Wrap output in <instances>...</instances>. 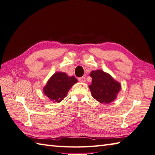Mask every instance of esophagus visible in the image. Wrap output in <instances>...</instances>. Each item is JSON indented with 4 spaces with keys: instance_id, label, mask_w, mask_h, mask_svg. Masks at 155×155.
<instances>
[{
    "instance_id": "obj_1",
    "label": "esophagus",
    "mask_w": 155,
    "mask_h": 155,
    "mask_svg": "<svg viewBox=\"0 0 155 155\" xmlns=\"http://www.w3.org/2000/svg\"><path fill=\"white\" fill-rule=\"evenodd\" d=\"M78 80L80 81V82L85 83V76H83V77H81V78H78Z\"/></svg>"
}]
</instances>
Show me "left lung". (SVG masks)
Here are the masks:
<instances>
[{"instance_id": "1", "label": "left lung", "mask_w": 155, "mask_h": 155, "mask_svg": "<svg viewBox=\"0 0 155 155\" xmlns=\"http://www.w3.org/2000/svg\"><path fill=\"white\" fill-rule=\"evenodd\" d=\"M92 84L89 85L92 97L101 104L113 101L121 89L120 83L115 81L110 74L101 70L91 72Z\"/></svg>"}]
</instances>
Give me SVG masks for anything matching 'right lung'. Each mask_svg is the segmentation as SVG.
<instances>
[{
	"mask_svg": "<svg viewBox=\"0 0 155 155\" xmlns=\"http://www.w3.org/2000/svg\"><path fill=\"white\" fill-rule=\"evenodd\" d=\"M78 82L74 76L69 77L64 72H56L52 75L43 88L45 94L54 102L59 103L67 96L68 91Z\"/></svg>",
	"mask_w": 155,
	"mask_h": 155,
	"instance_id": "add662e5",
	"label": "right lung"
}]
</instances>
